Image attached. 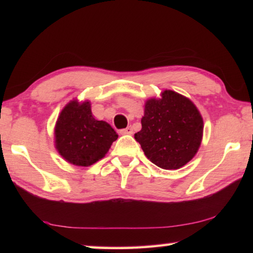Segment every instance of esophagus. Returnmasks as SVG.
Listing matches in <instances>:
<instances>
[{"mask_svg": "<svg viewBox=\"0 0 253 253\" xmlns=\"http://www.w3.org/2000/svg\"><path fill=\"white\" fill-rule=\"evenodd\" d=\"M119 132H121L122 135H130V134H132V127L128 126L126 128H124V129L119 130Z\"/></svg>", "mask_w": 253, "mask_h": 253, "instance_id": "1", "label": "esophagus"}]
</instances>
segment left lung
I'll return each instance as SVG.
<instances>
[{"label":"left lung","instance_id":"obj_1","mask_svg":"<svg viewBox=\"0 0 253 253\" xmlns=\"http://www.w3.org/2000/svg\"><path fill=\"white\" fill-rule=\"evenodd\" d=\"M203 119L195 105L179 93L165 90L161 99L145 104L142 129L135 134L149 161L164 169H177L198 152Z\"/></svg>","mask_w":253,"mask_h":253}]
</instances>
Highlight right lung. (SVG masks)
<instances>
[{"instance_id": "right-lung-1", "label": "right lung", "mask_w": 253, "mask_h": 253, "mask_svg": "<svg viewBox=\"0 0 253 253\" xmlns=\"http://www.w3.org/2000/svg\"><path fill=\"white\" fill-rule=\"evenodd\" d=\"M55 147L66 161L89 166L101 160L118 138L109 124L93 118L89 101L74 100L60 114L55 125Z\"/></svg>"}]
</instances>
